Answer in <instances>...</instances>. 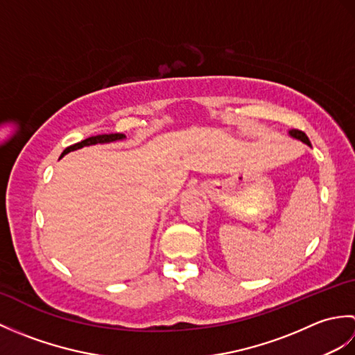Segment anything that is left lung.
Segmentation results:
<instances>
[{"mask_svg": "<svg viewBox=\"0 0 355 355\" xmlns=\"http://www.w3.org/2000/svg\"><path fill=\"white\" fill-rule=\"evenodd\" d=\"M290 135H293L294 139H299V140H302L304 143H306V145H310V146H311V143H310V140H308L306 134H305L304 131H300V130H291V131H290Z\"/></svg>", "mask_w": 355, "mask_h": 355, "instance_id": "1", "label": "left lung"}]
</instances>
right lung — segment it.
<instances>
[{"mask_svg":"<svg viewBox=\"0 0 355 355\" xmlns=\"http://www.w3.org/2000/svg\"><path fill=\"white\" fill-rule=\"evenodd\" d=\"M125 139V134H101V135H93V137H88L85 140H82L79 143H74V145L65 148V150L62 153V155H65L67 153H70V150L74 149H79V148H84V146H89V145H96V143H108V141H116V140H122Z\"/></svg>","mask_w":355,"mask_h":355,"instance_id":"add662e5","label":"right lung"}]
</instances>
